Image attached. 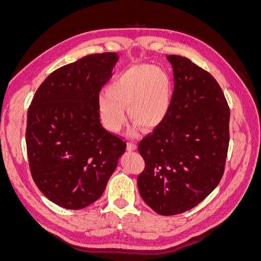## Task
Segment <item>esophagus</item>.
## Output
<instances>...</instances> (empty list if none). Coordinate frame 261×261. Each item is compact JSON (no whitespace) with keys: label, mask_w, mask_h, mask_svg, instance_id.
<instances>
[{"label":"esophagus","mask_w":261,"mask_h":261,"mask_svg":"<svg viewBox=\"0 0 261 261\" xmlns=\"http://www.w3.org/2000/svg\"><path fill=\"white\" fill-rule=\"evenodd\" d=\"M136 149V144L133 143V141H129V143H127V150L128 151H133V150Z\"/></svg>","instance_id":"1"}]
</instances>
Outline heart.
Returning a JSON list of instances; mask_svg holds the SVG:
<instances>
[{"label":"heart","instance_id":"obj_1","mask_svg":"<svg viewBox=\"0 0 261 261\" xmlns=\"http://www.w3.org/2000/svg\"><path fill=\"white\" fill-rule=\"evenodd\" d=\"M171 93V80L164 70L146 64L133 66L99 94L102 123L109 130L118 132L126 121L123 108H127L132 121L153 128L168 113Z\"/></svg>","mask_w":261,"mask_h":261}]
</instances>
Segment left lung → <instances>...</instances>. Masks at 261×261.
I'll list each match as a JSON object with an SVG mask.
<instances>
[{"label": "left lung", "mask_w": 261, "mask_h": 261, "mask_svg": "<svg viewBox=\"0 0 261 261\" xmlns=\"http://www.w3.org/2000/svg\"><path fill=\"white\" fill-rule=\"evenodd\" d=\"M174 75L168 113L138 144L145 169L137 178L141 198L161 216L196 207L222 178L230 109L207 70L180 55H167Z\"/></svg>", "instance_id": "1"}]
</instances>
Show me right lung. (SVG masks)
Wrapping results in <instances>:
<instances>
[{"mask_svg":"<svg viewBox=\"0 0 261 261\" xmlns=\"http://www.w3.org/2000/svg\"><path fill=\"white\" fill-rule=\"evenodd\" d=\"M113 52L86 55L54 70L39 87L27 114L31 176L58 206L78 210L103 194L126 143L102 127L101 87L112 76Z\"/></svg>","mask_w":261,"mask_h":261,"instance_id":"right-lung-1","label":"right lung"}]
</instances>
